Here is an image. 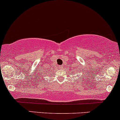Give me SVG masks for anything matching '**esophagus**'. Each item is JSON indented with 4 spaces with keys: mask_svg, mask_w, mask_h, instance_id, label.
<instances>
[{
    "mask_svg": "<svg viewBox=\"0 0 120 120\" xmlns=\"http://www.w3.org/2000/svg\"><path fill=\"white\" fill-rule=\"evenodd\" d=\"M60 69H63V67L62 66H60Z\"/></svg>",
    "mask_w": 120,
    "mask_h": 120,
    "instance_id": "obj_1",
    "label": "esophagus"
}]
</instances>
